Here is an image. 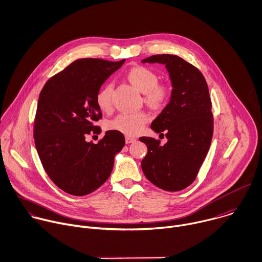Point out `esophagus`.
Segmentation results:
<instances>
[{
    "mask_svg": "<svg viewBox=\"0 0 262 262\" xmlns=\"http://www.w3.org/2000/svg\"><path fill=\"white\" fill-rule=\"evenodd\" d=\"M125 139H126V143H132V142L136 141V139L134 137H131V136H126Z\"/></svg>",
    "mask_w": 262,
    "mask_h": 262,
    "instance_id": "esophagus-1",
    "label": "esophagus"
}]
</instances>
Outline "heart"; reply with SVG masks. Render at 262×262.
Here are the masks:
<instances>
[{
  "label": "heart",
  "mask_w": 262,
  "mask_h": 262,
  "mask_svg": "<svg viewBox=\"0 0 262 262\" xmlns=\"http://www.w3.org/2000/svg\"><path fill=\"white\" fill-rule=\"evenodd\" d=\"M129 81L143 93V99L152 107H160L168 101L171 88L166 82H158L159 77L155 71L144 66H135L127 74ZM113 83L104 84L96 95V103L102 112H110L113 107ZM148 121L144 111L122 113L108 122V128L127 136H135L142 131Z\"/></svg>",
  "instance_id": "obj_1"
}]
</instances>
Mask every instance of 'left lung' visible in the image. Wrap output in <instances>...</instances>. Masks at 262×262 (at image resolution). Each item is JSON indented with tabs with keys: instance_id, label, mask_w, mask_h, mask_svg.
I'll list each match as a JSON object with an SVG mask.
<instances>
[{
	"instance_id": "obj_1",
	"label": "left lung",
	"mask_w": 262,
	"mask_h": 262,
	"mask_svg": "<svg viewBox=\"0 0 262 262\" xmlns=\"http://www.w3.org/2000/svg\"><path fill=\"white\" fill-rule=\"evenodd\" d=\"M142 63L165 64L173 89L169 103L150 125L168 140L162 145L160 139L139 138L147 146L141 168L155 186L180 191L195 181L212 142L214 118L207 83L195 66L174 55H155Z\"/></svg>"
}]
</instances>
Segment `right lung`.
I'll use <instances>...</instances> for the list:
<instances>
[{
    "label": "right lung",
    "mask_w": 262,
    "mask_h": 262,
    "mask_svg": "<svg viewBox=\"0 0 262 262\" xmlns=\"http://www.w3.org/2000/svg\"><path fill=\"white\" fill-rule=\"evenodd\" d=\"M125 60L79 59L51 76L40 92L34 139L42 166L61 190L88 195L110 178L115 155L125 145L119 131H106L98 143L86 142L102 118L96 95Z\"/></svg>",
    "instance_id": "obj_1"
}]
</instances>
